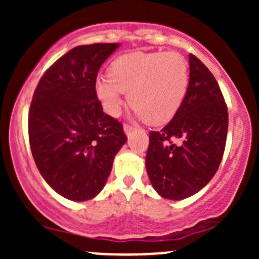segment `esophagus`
I'll return each instance as SVG.
<instances>
[{
    "label": "esophagus",
    "instance_id": "34e87169",
    "mask_svg": "<svg viewBox=\"0 0 259 259\" xmlns=\"http://www.w3.org/2000/svg\"><path fill=\"white\" fill-rule=\"evenodd\" d=\"M124 132H125V134H126V135H129L130 133H132V132H134V127H133L132 125H127V124H125V125H124Z\"/></svg>",
    "mask_w": 259,
    "mask_h": 259
}]
</instances>
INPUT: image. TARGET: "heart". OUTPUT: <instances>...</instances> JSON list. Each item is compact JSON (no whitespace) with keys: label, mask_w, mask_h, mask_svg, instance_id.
I'll list each match as a JSON object with an SVG mask.
<instances>
[{"label":"heart","mask_w":259,"mask_h":259,"mask_svg":"<svg viewBox=\"0 0 259 259\" xmlns=\"http://www.w3.org/2000/svg\"><path fill=\"white\" fill-rule=\"evenodd\" d=\"M189 85V69L178 52H133L114 62L110 75L96 79L95 91L104 110L117 115L125 93L140 119L161 125L178 113Z\"/></svg>","instance_id":"obj_1"}]
</instances>
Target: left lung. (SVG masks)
<instances>
[{
    "label": "left lung",
    "mask_w": 259,
    "mask_h": 259,
    "mask_svg": "<svg viewBox=\"0 0 259 259\" xmlns=\"http://www.w3.org/2000/svg\"><path fill=\"white\" fill-rule=\"evenodd\" d=\"M228 110L208 67L189 55V85L168 125L150 132L145 166L160 197L180 200L205 187L223 158ZM178 141V143H176Z\"/></svg>",
    "instance_id": "1"
}]
</instances>
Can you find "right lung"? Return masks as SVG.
<instances>
[{"instance_id": "obj_1", "label": "right lung", "mask_w": 259, "mask_h": 259, "mask_svg": "<svg viewBox=\"0 0 259 259\" xmlns=\"http://www.w3.org/2000/svg\"><path fill=\"white\" fill-rule=\"evenodd\" d=\"M120 44L70 50L44 74L31 101L28 138L46 183L64 198L83 202L105 187L127 138L103 111L95 91L98 71Z\"/></svg>"}]
</instances>
